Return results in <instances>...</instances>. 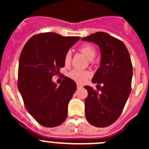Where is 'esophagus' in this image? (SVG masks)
<instances>
[{"label": "esophagus", "instance_id": "obj_1", "mask_svg": "<svg viewBox=\"0 0 149 149\" xmlns=\"http://www.w3.org/2000/svg\"><path fill=\"white\" fill-rule=\"evenodd\" d=\"M82 87H83V86H82L81 84H77V88H82Z\"/></svg>", "mask_w": 149, "mask_h": 149}]
</instances>
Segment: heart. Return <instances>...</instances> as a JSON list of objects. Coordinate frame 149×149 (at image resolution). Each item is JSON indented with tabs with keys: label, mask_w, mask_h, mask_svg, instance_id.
<instances>
[{
	"label": "heart",
	"mask_w": 149,
	"mask_h": 149,
	"mask_svg": "<svg viewBox=\"0 0 149 149\" xmlns=\"http://www.w3.org/2000/svg\"><path fill=\"white\" fill-rule=\"evenodd\" d=\"M80 51L88 59L92 60L95 57L96 50L93 46L89 45H85L80 48ZM70 60H71V53L70 52H66L65 58H64V63L68 65L70 64ZM91 74L88 70H81L74 69L69 73L68 76L73 81L79 83H84L88 78L91 77Z\"/></svg>",
	"instance_id": "1"
}]
</instances>
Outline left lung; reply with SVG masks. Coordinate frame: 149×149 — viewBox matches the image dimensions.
<instances>
[{
	"mask_svg": "<svg viewBox=\"0 0 149 149\" xmlns=\"http://www.w3.org/2000/svg\"><path fill=\"white\" fill-rule=\"evenodd\" d=\"M81 40L97 45L101 52L100 66L91 81L102 86L97 85L100 92L84 86L88 91L84 101L86 118L95 127H107L118 119L131 91L133 65L130 54L123 42L103 31Z\"/></svg>",
	"mask_w": 149,
	"mask_h": 149,
	"instance_id": "left-lung-1",
	"label": "left lung"
}]
</instances>
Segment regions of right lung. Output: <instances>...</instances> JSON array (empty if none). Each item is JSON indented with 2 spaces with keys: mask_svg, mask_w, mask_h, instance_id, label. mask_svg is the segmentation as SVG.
<instances>
[{
  "mask_svg": "<svg viewBox=\"0 0 149 149\" xmlns=\"http://www.w3.org/2000/svg\"><path fill=\"white\" fill-rule=\"evenodd\" d=\"M79 39L42 33L31 37L21 52L18 88L29 113L45 127H56L67 118L76 84L65 76L58 86L52 78L65 66L66 52Z\"/></svg>",
  "mask_w": 149,
  "mask_h": 149,
  "instance_id": "1",
  "label": "right lung"
}]
</instances>
